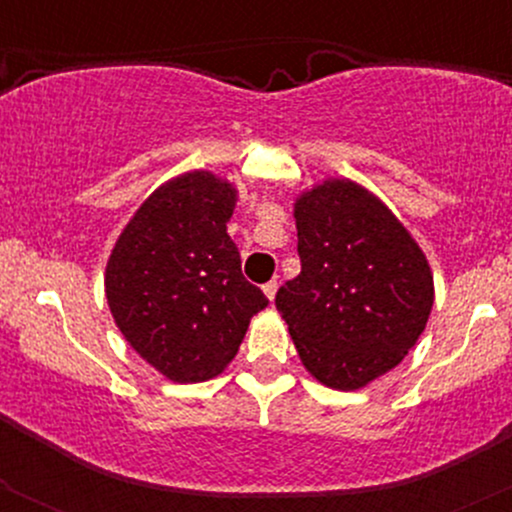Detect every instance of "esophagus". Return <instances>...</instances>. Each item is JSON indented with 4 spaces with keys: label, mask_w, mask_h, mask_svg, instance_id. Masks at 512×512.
Segmentation results:
<instances>
[{
    "label": "esophagus",
    "mask_w": 512,
    "mask_h": 512,
    "mask_svg": "<svg viewBox=\"0 0 512 512\" xmlns=\"http://www.w3.org/2000/svg\"><path fill=\"white\" fill-rule=\"evenodd\" d=\"M276 289H279V284H276V281H267V284L262 286L264 296H267L269 301H274V296H276Z\"/></svg>",
    "instance_id": "obj_1"
}]
</instances>
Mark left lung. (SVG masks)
Segmentation results:
<instances>
[{"label": "left lung", "instance_id": "left-lung-1", "mask_svg": "<svg viewBox=\"0 0 512 512\" xmlns=\"http://www.w3.org/2000/svg\"><path fill=\"white\" fill-rule=\"evenodd\" d=\"M301 274L276 291L303 366L334 390L395 368L424 332L433 276L407 228L351 180L296 202Z\"/></svg>", "mask_w": 512, "mask_h": 512}]
</instances>
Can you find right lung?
<instances>
[{"instance_id": "right-lung-1", "label": "right lung", "mask_w": 512, "mask_h": 512, "mask_svg": "<svg viewBox=\"0 0 512 512\" xmlns=\"http://www.w3.org/2000/svg\"><path fill=\"white\" fill-rule=\"evenodd\" d=\"M236 190L207 170L166 182L117 238L105 296L125 339L175 383L214 378L267 296L240 272L226 233Z\"/></svg>"}]
</instances>
